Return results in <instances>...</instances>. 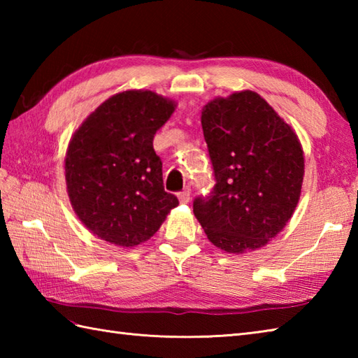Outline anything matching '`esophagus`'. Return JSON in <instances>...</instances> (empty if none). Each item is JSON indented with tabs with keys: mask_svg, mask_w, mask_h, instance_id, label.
<instances>
[{
	"mask_svg": "<svg viewBox=\"0 0 358 358\" xmlns=\"http://www.w3.org/2000/svg\"><path fill=\"white\" fill-rule=\"evenodd\" d=\"M178 200H180V203H183V204L191 201V191H189V189H185L183 192H180L178 194Z\"/></svg>",
	"mask_w": 358,
	"mask_h": 358,
	"instance_id": "obj_1",
	"label": "esophagus"
}]
</instances>
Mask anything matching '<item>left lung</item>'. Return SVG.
Returning <instances> with one entry per match:
<instances>
[{
    "instance_id": "obj_1",
    "label": "left lung",
    "mask_w": 358,
    "mask_h": 358,
    "mask_svg": "<svg viewBox=\"0 0 358 358\" xmlns=\"http://www.w3.org/2000/svg\"><path fill=\"white\" fill-rule=\"evenodd\" d=\"M201 126L217 183L194 201L209 241L229 254L268 245L301 195L305 155L294 129L252 90L210 100Z\"/></svg>"
}]
</instances>
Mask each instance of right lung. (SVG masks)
I'll return each mask as SVG.
<instances>
[{
	"instance_id": "add662e5",
	"label": "right lung",
	"mask_w": 358,
	"mask_h": 358,
	"mask_svg": "<svg viewBox=\"0 0 358 358\" xmlns=\"http://www.w3.org/2000/svg\"><path fill=\"white\" fill-rule=\"evenodd\" d=\"M177 104L152 90H124L83 121L64 159L67 195L80 222L115 246L148 241L178 206L163 186L154 136Z\"/></svg>"
}]
</instances>
